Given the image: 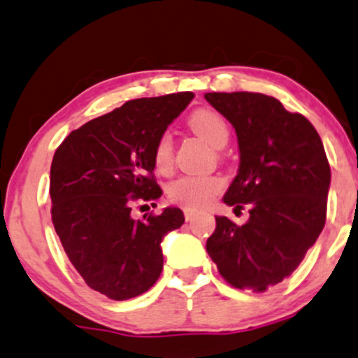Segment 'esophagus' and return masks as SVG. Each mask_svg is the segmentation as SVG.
<instances>
[{"instance_id": "esophagus-1", "label": "esophagus", "mask_w": 358, "mask_h": 358, "mask_svg": "<svg viewBox=\"0 0 358 358\" xmlns=\"http://www.w3.org/2000/svg\"><path fill=\"white\" fill-rule=\"evenodd\" d=\"M183 212H185V219H187V221H194L195 215H197V212L192 210V209H185Z\"/></svg>"}]
</instances>
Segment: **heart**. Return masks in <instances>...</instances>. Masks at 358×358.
I'll return each instance as SVG.
<instances>
[{"instance_id":"b5f03b06","label":"heart","mask_w":358,"mask_h":358,"mask_svg":"<svg viewBox=\"0 0 358 358\" xmlns=\"http://www.w3.org/2000/svg\"><path fill=\"white\" fill-rule=\"evenodd\" d=\"M192 131L202 137L210 146L221 148L227 143L229 129L217 112L209 108H200L190 115ZM152 164L161 175H168L173 168V141L170 132H163L156 141L152 149ZM224 182L219 176L183 175L173 180L168 185V199L173 203L187 207V209H202L219 195Z\"/></svg>"}]
</instances>
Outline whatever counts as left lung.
I'll return each instance as SVG.
<instances>
[{
    "label": "left lung",
    "mask_w": 358,
    "mask_h": 358,
    "mask_svg": "<svg viewBox=\"0 0 358 358\" xmlns=\"http://www.w3.org/2000/svg\"><path fill=\"white\" fill-rule=\"evenodd\" d=\"M233 124L239 170L224 195L227 206H250L248 222L215 217L207 253L224 280L265 292L292 275L326 222L329 163L321 137L301 113L262 93H206Z\"/></svg>",
    "instance_id": "left-lung-1"
}]
</instances>
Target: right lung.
<instances>
[{
    "instance_id": "1",
    "label": "right lung",
    "mask_w": 358,
    "mask_h": 358,
    "mask_svg": "<svg viewBox=\"0 0 358 358\" xmlns=\"http://www.w3.org/2000/svg\"><path fill=\"white\" fill-rule=\"evenodd\" d=\"M192 98L182 92L125 101L71 132L56 149L49 187L54 229L86 285L108 299H131L156 284L161 241L185 221L176 207L137 221L131 210L134 202L163 195L152 149Z\"/></svg>"
}]
</instances>
